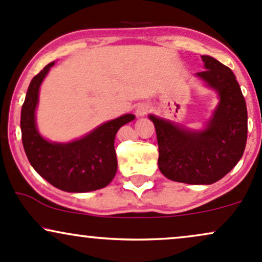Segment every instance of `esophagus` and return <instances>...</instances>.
<instances>
[{"mask_svg": "<svg viewBox=\"0 0 262 262\" xmlns=\"http://www.w3.org/2000/svg\"><path fill=\"white\" fill-rule=\"evenodd\" d=\"M136 112H137V116H139V117L145 116V114L149 112V105L144 104V103H142V104L138 105Z\"/></svg>", "mask_w": 262, "mask_h": 262, "instance_id": "obj_1", "label": "esophagus"}]
</instances>
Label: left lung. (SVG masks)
I'll use <instances>...</instances> for the list:
<instances>
[{
  "mask_svg": "<svg viewBox=\"0 0 262 262\" xmlns=\"http://www.w3.org/2000/svg\"><path fill=\"white\" fill-rule=\"evenodd\" d=\"M205 71L198 76L216 89L220 104L208 128L189 132L150 116L157 132L160 171L173 182L212 184L236 165L248 139V111L236 77L210 56H201Z\"/></svg>",
  "mask_w": 262,
  "mask_h": 262,
  "instance_id": "1",
  "label": "left lung"
}]
</instances>
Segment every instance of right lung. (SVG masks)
I'll return each mask as SVG.
<instances>
[{"mask_svg":"<svg viewBox=\"0 0 262 262\" xmlns=\"http://www.w3.org/2000/svg\"><path fill=\"white\" fill-rule=\"evenodd\" d=\"M53 64L51 62L33 77L22 105L21 130L26 155L34 170L61 190L84 192L104 188L117 173L114 138L118 129L136 117L125 114L68 144L45 140L36 129L34 109L39 85Z\"/></svg>","mask_w":262,"mask_h":262,"instance_id":"right-lung-1","label":"right lung"}]
</instances>
